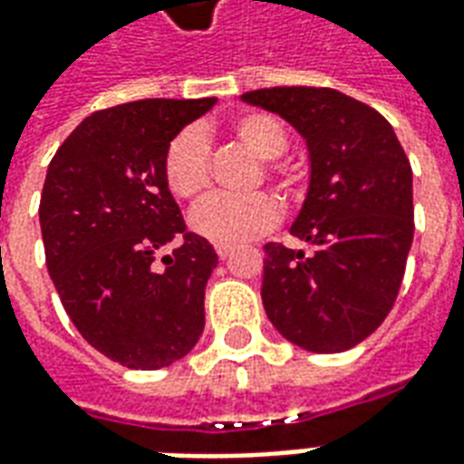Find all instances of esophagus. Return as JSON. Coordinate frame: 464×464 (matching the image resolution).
<instances>
[{
  "mask_svg": "<svg viewBox=\"0 0 464 464\" xmlns=\"http://www.w3.org/2000/svg\"><path fill=\"white\" fill-rule=\"evenodd\" d=\"M231 253H233V248H228V246H216V256H218L221 260L228 258Z\"/></svg>",
  "mask_w": 464,
  "mask_h": 464,
  "instance_id": "34e87169",
  "label": "esophagus"
}]
</instances>
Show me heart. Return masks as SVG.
<instances>
[{"label": "heart", "mask_w": 464, "mask_h": 464, "mask_svg": "<svg viewBox=\"0 0 464 464\" xmlns=\"http://www.w3.org/2000/svg\"><path fill=\"white\" fill-rule=\"evenodd\" d=\"M228 135L260 162L258 181L266 179L285 201L300 197L302 177L293 164L277 160L287 150V130L267 112H241L228 122ZM162 174L167 187L181 201H198L211 187V145L198 127L171 137L164 150ZM280 221V204L266 191L248 197H211L194 208L191 228L216 246H238L273 231Z\"/></svg>", "instance_id": "heart-1"}]
</instances>
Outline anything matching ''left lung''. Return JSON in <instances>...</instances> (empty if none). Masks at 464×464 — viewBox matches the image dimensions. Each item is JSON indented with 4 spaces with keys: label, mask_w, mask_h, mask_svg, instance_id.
Masks as SVG:
<instances>
[{
    "label": "left lung",
    "mask_w": 464,
    "mask_h": 464,
    "mask_svg": "<svg viewBox=\"0 0 464 464\" xmlns=\"http://www.w3.org/2000/svg\"><path fill=\"white\" fill-rule=\"evenodd\" d=\"M243 101L287 120L312 162L290 228L312 253L266 243L267 319L307 352H346L389 317L403 283L415 228L411 162L389 120L344 92L283 85Z\"/></svg>",
    "instance_id": "obj_1"
}]
</instances>
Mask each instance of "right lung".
Wrapping results in <instances>:
<instances>
[{
  "mask_svg": "<svg viewBox=\"0 0 464 464\" xmlns=\"http://www.w3.org/2000/svg\"><path fill=\"white\" fill-rule=\"evenodd\" d=\"M214 102L150 98L98 110L46 171L39 221L51 280L81 337L127 369L179 362L204 332L218 256L187 231L162 160L171 137ZM169 242L178 248L160 261Z\"/></svg>",
  "mask_w": 464,
  "mask_h": 464,
  "instance_id": "obj_1",
  "label": "right lung"
}]
</instances>
